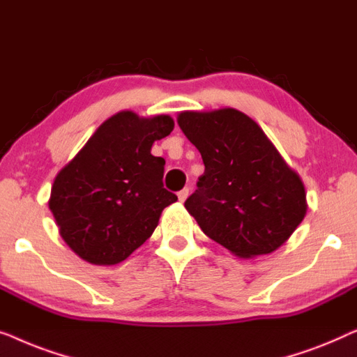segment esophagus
Returning <instances> with one entry per match:
<instances>
[{
    "instance_id": "34e87169",
    "label": "esophagus",
    "mask_w": 357,
    "mask_h": 357,
    "mask_svg": "<svg viewBox=\"0 0 357 357\" xmlns=\"http://www.w3.org/2000/svg\"><path fill=\"white\" fill-rule=\"evenodd\" d=\"M188 195H189V189H188V188H184L183 190H179V192H178L179 202H184V200L188 199Z\"/></svg>"
}]
</instances>
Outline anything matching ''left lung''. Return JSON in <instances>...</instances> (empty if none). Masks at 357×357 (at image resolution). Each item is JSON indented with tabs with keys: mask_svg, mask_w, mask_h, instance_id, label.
<instances>
[{
	"mask_svg": "<svg viewBox=\"0 0 357 357\" xmlns=\"http://www.w3.org/2000/svg\"><path fill=\"white\" fill-rule=\"evenodd\" d=\"M205 172L184 202L200 229L241 259L283 245L307 212L304 184L259 124L234 108L183 112Z\"/></svg>",
	"mask_w": 357,
	"mask_h": 357,
	"instance_id": "1",
	"label": "left lung"
}]
</instances>
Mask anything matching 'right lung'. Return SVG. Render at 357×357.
Instances as JSON below:
<instances>
[{
	"label": "right lung",
	"mask_w": 357,
	"mask_h": 357,
	"mask_svg": "<svg viewBox=\"0 0 357 357\" xmlns=\"http://www.w3.org/2000/svg\"><path fill=\"white\" fill-rule=\"evenodd\" d=\"M167 114L108 118L54 178L50 210L59 234L80 259L114 265L128 259L157 228L178 197L163 188L165 160L150 153L172 132Z\"/></svg>",
	"instance_id": "obj_1"
}]
</instances>
